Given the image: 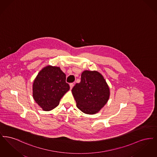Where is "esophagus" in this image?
Segmentation results:
<instances>
[{
	"label": "esophagus",
	"mask_w": 157,
	"mask_h": 157,
	"mask_svg": "<svg viewBox=\"0 0 157 157\" xmlns=\"http://www.w3.org/2000/svg\"><path fill=\"white\" fill-rule=\"evenodd\" d=\"M70 88L71 89H72V88H73V86H74V83H70Z\"/></svg>",
	"instance_id": "1"
}]
</instances>
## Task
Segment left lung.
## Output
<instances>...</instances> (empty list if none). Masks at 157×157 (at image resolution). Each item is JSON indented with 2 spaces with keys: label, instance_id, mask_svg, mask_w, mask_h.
<instances>
[{
  "label": "left lung",
  "instance_id": "8db88e82",
  "mask_svg": "<svg viewBox=\"0 0 157 157\" xmlns=\"http://www.w3.org/2000/svg\"><path fill=\"white\" fill-rule=\"evenodd\" d=\"M76 106L86 114H95L104 106L109 99V88L104 78L96 71H85L81 80L72 90Z\"/></svg>",
  "mask_w": 157,
  "mask_h": 157
}]
</instances>
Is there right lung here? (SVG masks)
Here are the masks:
<instances>
[{
	"label": "right lung",
	"mask_w": 157,
	"mask_h": 157,
	"mask_svg": "<svg viewBox=\"0 0 157 157\" xmlns=\"http://www.w3.org/2000/svg\"><path fill=\"white\" fill-rule=\"evenodd\" d=\"M66 75L59 67L51 65L44 67L33 83V97L44 111L56 108L62 97L69 90Z\"/></svg>",
	"instance_id": "1"
}]
</instances>
